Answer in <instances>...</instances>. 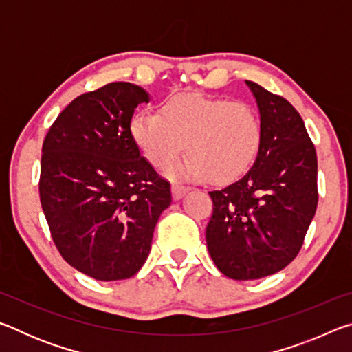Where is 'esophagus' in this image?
I'll return each mask as SVG.
<instances>
[{
  "label": "esophagus",
  "instance_id": "34e87169",
  "mask_svg": "<svg viewBox=\"0 0 352 352\" xmlns=\"http://www.w3.org/2000/svg\"><path fill=\"white\" fill-rule=\"evenodd\" d=\"M188 190H189V186H184V184H178V183L172 184V197H174V200L182 199Z\"/></svg>",
  "mask_w": 352,
  "mask_h": 352
}]
</instances>
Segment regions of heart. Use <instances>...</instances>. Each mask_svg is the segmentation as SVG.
Instances as JSON below:
<instances>
[{"mask_svg": "<svg viewBox=\"0 0 352 352\" xmlns=\"http://www.w3.org/2000/svg\"><path fill=\"white\" fill-rule=\"evenodd\" d=\"M130 136L157 169L174 163L188 144L190 157L168 170L172 177L231 183L258 158L262 122L258 110L243 100L183 93L164 99L158 113H136Z\"/></svg>", "mask_w": 352, "mask_h": 352, "instance_id": "obj_1", "label": "heart"}]
</instances>
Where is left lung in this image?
I'll return each mask as SVG.
<instances>
[{
    "label": "left lung",
    "mask_w": 352,
    "mask_h": 352,
    "mask_svg": "<svg viewBox=\"0 0 352 352\" xmlns=\"http://www.w3.org/2000/svg\"><path fill=\"white\" fill-rule=\"evenodd\" d=\"M262 122V146L241 180L211 190L208 252L225 276L273 275L300 253L317 211V152L287 99L245 80Z\"/></svg>",
    "instance_id": "obj_1"
}]
</instances>
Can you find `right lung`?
Listing matches in <instances>:
<instances>
[{
	"label": "right lung",
	"instance_id": "1",
	"mask_svg": "<svg viewBox=\"0 0 352 352\" xmlns=\"http://www.w3.org/2000/svg\"><path fill=\"white\" fill-rule=\"evenodd\" d=\"M148 94L111 82L67 105L43 141L40 201L71 267L99 281L133 276L151 253L170 183L141 157L130 119Z\"/></svg>",
	"mask_w": 352,
	"mask_h": 352
}]
</instances>
